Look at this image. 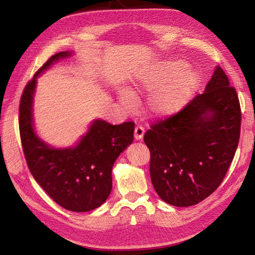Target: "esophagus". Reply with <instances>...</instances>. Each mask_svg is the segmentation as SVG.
Listing matches in <instances>:
<instances>
[{
    "mask_svg": "<svg viewBox=\"0 0 255 255\" xmlns=\"http://www.w3.org/2000/svg\"><path fill=\"white\" fill-rule=\"evenodd\" d=\"M143 133H144V128L142 126H140V125H139V126L134 128V139H136V140L142 139Z\"/></svg>",
    "mask_w": 255,
    "mask_h": 255,
    "instance_id": "obj_1",
    "label": "esophagus"
}]
</instances>
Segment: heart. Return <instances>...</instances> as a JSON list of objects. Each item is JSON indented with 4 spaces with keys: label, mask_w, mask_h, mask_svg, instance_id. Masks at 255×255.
I'll use <instances>...</instances> for the list:
<instances>
[{
    "label": "heart",
    "mask_w": 255,
    "mask_h": 255,
    "mask_svg": "<svg viewBox=\"0 0 255 255\" xmlns=\"http://www.w3.org/2000/svg\"><path fill=\"white\" fill-rule=\"evenodd\" d=\"M187 67V63L182 60L167 61L140 79L138 91L158 90L148 102L149 111L153 115H170L180 111L191 99L197 89L199 78L193 70H186ZM121 101L126 107H132L134 99L131 92L123 91Z\"/></svg>",
    "instance_id": "b5f03b06"
}]
</instances>
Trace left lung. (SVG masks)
<instances>
[{"instance_id":"left-lung-1","label":"left lung","mask_w":255,"mask_h":255,"mask_svg":"<svg viewBox=\"0 0 255 255\" xmlns=\"http://www.w3.org/2000/svg\"><path fill=\"white\" fill-rule=\"evenodd\" d=\"M240 128L239 97L217 67L203 94L144 133L151 181L161 199L188 207L214 193L234 160Z\"/></svg>"}]
</instances>
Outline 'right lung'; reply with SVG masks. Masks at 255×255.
<instances>
[{
	"instance_id": "1",
	"label": "right lung",
	"mask_w": 255,
	"mask_h": 255,
	"mask_svg": "<svg viewBox=\"0 0 255 255\" xmlns=\"http://www.w3.org/2000/svg\"><path fill=\"white\" fill-rule=\"evenodd\" d=\"M51 56L26 84L19 102V134L28 169L42 189L61 207L77 213L93 210L110 196L112 169L118 155L133 140L134 123L95 121L77 147L52 149L32 129L31 104L36 78L60 58Z\"/></svg>"
}]
</instances>
